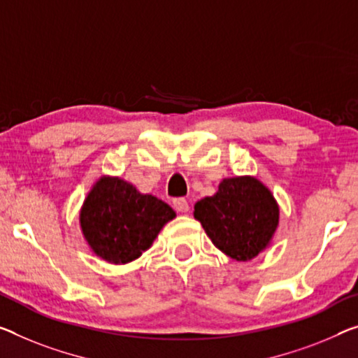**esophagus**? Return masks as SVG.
<instances>
[{
    "mask_svg": "<svg viewBox=\"0 0 358 358\" xmlns=\"http://www.w3.org/2000/svg\"><path fill=\"white\" fill-rule=\"evenodd\" d=\"M173 206L178 213H187L190 210L189 201H187L185 198H176V200H173Z\"/></svg>",
    "mask_w": 358,
    "mask_h": 358,
    "instance_id": "obj_1",
    "label": "esophagus"
}]
</instances>
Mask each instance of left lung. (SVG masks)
<instances>
[{
	"label": "left lung",
	"instance_id": "left-lung-1",
	"mask_svg": "<svg viewBox=\"0 0 358 358\" xmlns=\"http://www.w3.org/2000/svg\"><path fill=\"white\" fill-rule=\"evenodd\" d=\"M194 208V217L214 246L243 262L268 248L280 221L273 194L252 176L222 179L216 194L201 198Z\"/></svg>",
	"mask_w": 358,
	"mask_h": 358
}]
</instances>
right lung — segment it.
<instances>
[{
	"instance_id": "1",
	"label": "right lung",
	"mask_w": 358,
	"mask_h": 358,
	"mask_svg": "<svg viewBox=\"0 0 358 358\" xmlns=\"http://www.w3.org/2000/svg\"><path fill=\"white\" fill-rule=\"evenodd\" d=\"M176 213L157 196L141 194L117 176H102L80 210V227L91 251L110 264L133 262Z\"/></svg>"
}]
</instances>
